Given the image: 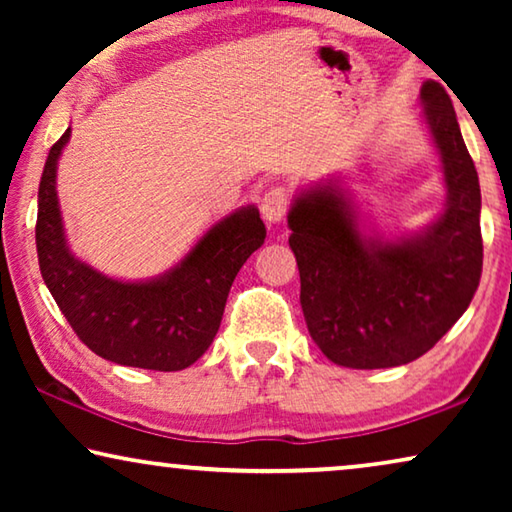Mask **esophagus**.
Here are the masks:
<instances>
[{
    "label": "esophagus",
    "instance_id": "obj_1",
    "mask_svg": "<svg viewBox=\"0 0 512 512\" xmlns=\"http://www.w3.org/2000/svg\"><path fill=\"white\" fill-rule=\"evenodd\" d=\"M291 193L286 186H272L261 200V214L268 223H279L289 212Z\"/></svg>",
    "mask_w": 512,
    "mask_h": 512
}]
</instances>
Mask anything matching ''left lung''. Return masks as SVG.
Wrapping results in <instances>:
<instances>
[{
  "instance_id": "8db88e82",
  "label": "left lung",
  "mask_w": 512,
  "mask_h": 512,
  "mask_svg": "<svg viewBox=\"0 0 512 512\" xmlns=\"http://www.w3.org/2000/svg\"><path fill=\"white\" fill-rule=\"evenodd\" d=\"M422 104L447 184L445 212L422 235L366 240L333 186L303 193L289 212L307 331L338 366L373 370L419 359L457 324L478 291V172L438 81L424 83Z\"/></svg>"
}]
</instances>
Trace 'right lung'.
<instances>
[{
  "label": "right lung",
  "mask_w": 512,
  "mask_h": 512,
  "mask_svg": "<svg viewBox=\"0 0 512 512\" xmlns=\"http://www.w3.org/2000/svg\"><path fill=\"white\" fill-rule=\"evenodd\" d=\"M69 128L48 151L39 181L37 254L41 277L88 349L121 366L184 370L212 345L237 272L265 240L256 207L207 230L184 261L151 282H118L72 256L62 230L55 167Z\"/></svg>",
  "instance_id": "obj_1"
}]
</instances>
